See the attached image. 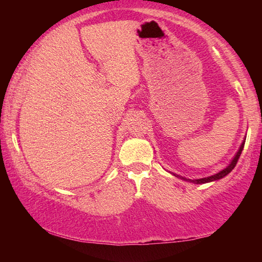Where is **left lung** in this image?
Listing matches in <instances>:
<instances>
[{
  "label": "left lung",
  "instance_id": "left-lung-1",
  "mask_svg": "<svg viewBox=\"0 0 262 262\" xmlns=\"http://www.w3.org/2000/svg\"><path fill=\"white\" fill-rule=\"evenodd\" d=\"M245 140H246V137H244V141L242 142L241 147H239L237 154L234 155V157L232 158V161L229 163V165L227 167H224L223 170H221L220 172H217V173H215V174L209 176V177H205V178H200V179H187V178H185V177H181L179 174L172 173V172H170V173L173 174L174 177H177V178L183 179L185 181H188V183H193V184H207V183H211V181H217V180H220L222 178H224V177L228 176L230 172L233 170V167L236 166V164L238 162L239 157H241V154H242L243 149H244V145H245Z\"/></svg>",
  "mask_w": 262,
  "mask_h": 262
}]
</instances>
